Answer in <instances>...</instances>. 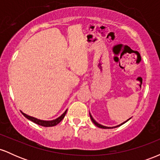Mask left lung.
Segmentation results:
<instances>
[{
  "mask_svg": "<svg viewBox=\"0 0 160 160\" xmlns=\"http://www.w3.org/2000/svg\"><path fill=\"white\" fill-rule=\"evenodd\" d=\"M89 116H90V118H91V120L92 121V122L93 123H94L95 126H98V128H117V127H119V126H122V124H124L125 122H127V121H128L130 120V119L132 118V117H130L129 119H128L127 120H126L125 121V122H122V123H120V125H117V126H103V125H102V124H100V123H98V122H97L96 121H95L94 119H93V117H92V116L91 115V113H90V112H89Z\"/></svg>",
  "mask_w": 160,
  "mask_h": 160,
  "instance_id": "8db88e82",
  "label": "left lung"
}]
</instances>
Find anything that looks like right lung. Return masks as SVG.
Here are the masks:
<instances>
[{"label": "right lung", "instance_id": "1", "mask_svg": "<svg viewBox=\"0 0 160 160\" xmlns=\"http://www.w3.org/2000/svg\"><path fill=\"white\" fill-rule=\"evenodd\" d=\"M67 111L68 109L66 110V111L64 112L60 116V117H58V118L55 119V120H39V119L38 118H35V117H31V116L26 114V113H23L22 111H21V113H22L24 115V117H25V118H27L28 120L32 121L33 122H34V123L38 124V125H40V126H45V127H50V126H56L57 124L59 123L61 121L63 120V118L65 117V116L66 114V113H67Z\"/></svg>", "mask_w": 160, "mask_h": 160}]
</instances>
